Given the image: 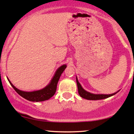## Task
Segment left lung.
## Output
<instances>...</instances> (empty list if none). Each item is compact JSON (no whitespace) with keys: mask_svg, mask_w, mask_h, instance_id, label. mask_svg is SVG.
I'll return each mask as SVG.
<instances>
[{"mask_svg":"<svg viewBox=\"0 0 134 134\" xmlns=\"http://www.w3.org/2000/svg\"><path fill=\"white\" fill-rule=\"evenodd\" d=\"M76 82L77 85V88H78V92L79 94L82 98L86 99L88 100H100V99H104L109 98V97L112 96L115 94H116L119 91H116L113 94H93V93H91L85 90L80 85V83L79 82L77 78L76 77Z\"/></svg>","mask_w":134,"mask_h":134,"instance_id":"1","label":"left lung"}]
</instances>
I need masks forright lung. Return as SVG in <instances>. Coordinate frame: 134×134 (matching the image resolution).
I'll list each match as a JSON object with an SVG mask.
<instances>
[{
  "label": "right lung",
  "mask_w": 134,
  "mask_h": 134,
  "mask_svg": "<svg viewBox=\"0 0 134 134\" xmlns=\"http://www.w3.org/2000/svg\"><path fill=\"white\" fill-rule=\"evenodd\" d=\"M66 68V65H63L58 68L48 85L39 90L34 91H24L20 90L13 85L8 78H7V79L10 82L12 87L14 89V90L23 98L29 101L41 102L48 100L54 96L56 92L57 85L58 80Z\"/></svg>",
  "instance_id": "1"
}]
</instances>
